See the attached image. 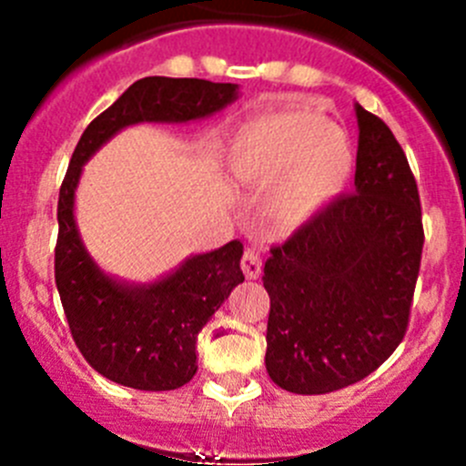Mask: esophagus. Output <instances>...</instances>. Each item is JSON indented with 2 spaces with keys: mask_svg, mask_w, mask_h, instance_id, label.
I'll list each match as a JSON object with an SVG mask.
<instances>
[{
  "mask_svg": "<svg viewBox=\"0 0 466 466\" xmlns=\"http://www.w3.org/2000/svg\"><path fill=\"white\" fill-rule=\"evenodd\" d=\"M240 266L247 279H257L258 275H261V257H258L257 252H252V249H247V252L242 254Z\"/></svg>",
  "mask_w": 466,
  "mask_h": 466,
  "instance_id": "34e87169",
  "label": "esophagus"
}]
</instances>
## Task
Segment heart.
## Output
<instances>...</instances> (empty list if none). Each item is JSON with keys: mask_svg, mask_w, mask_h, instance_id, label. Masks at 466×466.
<instances>
[{"mask_svg": "<svg viewBox=\"0 0 466 466\" xmlns=\"http://www.w3.org/2000/svg\"><path fill=\"white\" fill-rule=\"evenodd\" d=\"M355 144L308 106L263 111L230 135L226 167L238 184L270 188L266 212L282 230L310 226L339 203L355 175Z\"/></svg>", "mask_w": 466, "mask_h": 466, "instance_id": "b5f03b06", "label": "heart"}]
</instances>
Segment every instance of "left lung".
<instances>
[{
  "label": "left lung",
  "mask_w": 466,
  "mask_h": 466,
  "mask_svg": "<svg viewBox=\"0 0 466 466\" xmlns=\"http://www.w3.org/2000/svg\"><path fill=\"white\" fill-rule=\"evenodd\" d=\"M355 193L273 247L266 371L294 394L373 373L401 343L422 257L418 184L392 130L355 105Z\"/></svg>",
  "instance_id": "obj_1"
}]
</instances>
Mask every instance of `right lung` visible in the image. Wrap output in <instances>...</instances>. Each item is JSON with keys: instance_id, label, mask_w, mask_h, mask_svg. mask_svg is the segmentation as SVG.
I'll return each mask as SVG.
<instances>
[{"instance_id": "right-lung-1", "label": "right lung", "mask_w": 466, "mask_h": 466, "mask_svg": "<svg viewBox=\"0 0 466 466\" xmlns=\"http://www.w3.org/2000/svg\"><path fill=\"white\" fill-rule=\"evenodd\" d=\"M238 97V84L147 76L86 127L69 160L57 200L56 284L76 348L95 371L118 385L167 392L196 376L198 333L245 282L242 242L191 254L151 282L106 273L86 249L74 217L84 166L126 127L203 121Z\"/></svg>"}]
</instances>
